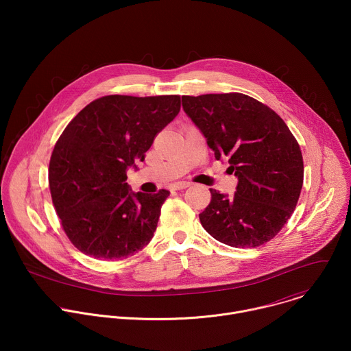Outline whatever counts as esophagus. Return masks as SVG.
I'll use <instances>...</instances> for the list:
<instances>
[{"instance_id":"1","label":"esophagus","mask_w":351,"mask_h":351,"mask_svg":"<svg viewBox=\"0 0 351 351\" xmlns=\"http://www.w3.org/2000/svg\"><path fill=\"white\" fill-rule=\"evenodd\" d=\"M191 183L189 182H176L171 186V190H183V189H187Z\"/></svg>"}]
</instances>
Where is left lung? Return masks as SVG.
<instances>
[{
    "label": "left lung",
    "mask_w": 351,
    "mask_h": 351,
    "mask_svg": "<svg viewBox=\"0 0 351 351\" xmlns=\"http://www.w3.org/2000/svg\"><path fill=\"white\" fill-rule=\"evenodd\" d=\"M182 104L215 158H228L239 179L230 198L210 189L211 202L199 214L203 228L236 248L269 241L302 193L304 164L295 137L274 110L241 93L182 95Z\"/></svg>",
    "instance_id": "8db88e82"
}]
</instances>
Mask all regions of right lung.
<instances>
[{"label": "right lung", "mask_w": 351, "mask_h": 351, "mask_svg": "<svg viewBox=\"0 0 351 351\" xmlns=\"http://www.w3.org/2000/svg\"><path fill=\"white\" fill-rule=\"evenodd\" d=\"M180 111V95H104L65 128L49 160L53 204L71 243L86 256L122 260L153 239L168 190L130 193L128 167L144 161Z\"/></svg>", "instance_id": "add662e5"}]
</instances>
